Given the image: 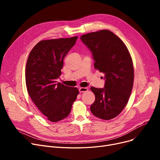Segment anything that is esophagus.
<instances>
[{
    "instance_id": "34e87169",
    "label": "esophagus",
    "mask_w": 160,
    "mask_h": 160,
    "mask_svg": "<svg viewBox=\"0 0 160 160\" xmlns=\"http://www.w3.org/2000/svg\"><path fill=\"white\" fill-rule=\"evenodd\" d=\"M88 89L87 88H79V91L80 93H82V92H86L88 91Z\"/></svg>"
}]
</instances>
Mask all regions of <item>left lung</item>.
<instances>
[{"mask_svg":"<svg viewBox=\"0 0 160 160\" xmlns=\"http://www.w3.org/2000/svg\"><path fill=\"white\" fill-rule=\"evenodd\" d=\"M80 39L91 52L95 68L105 76L104 88H91L95 96L91 112L101 119H113L127 104L133 88L130 52L122 40L108 30L86 33Z\"/></svg>","mask_w":160,"mask_h":160,"instance_id":"1","label":"left lung"}]
</instances>
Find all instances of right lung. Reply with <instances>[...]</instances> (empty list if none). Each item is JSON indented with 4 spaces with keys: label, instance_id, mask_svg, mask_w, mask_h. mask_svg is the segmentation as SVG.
I'll use <instances>...</instances> for the list:
<instances>
[{
    "label": "right lung",
    "instance_id": "1",
    "mask_svg": "<svg viewBox=\"0 0 160 160\" xmlns=\"http://www.w3.org/2000/svg\"><path fill=\"white\" fill-rule=\"evenodd\" d=\"M77 36L39 41L28 56L25 78L29 96L39 111L51 122L69 115L79 91L56 80L62 74L63 59Z\"/></svg>",
    "mask_w": 160,
    "mask_h": 160
}]
</instances>
